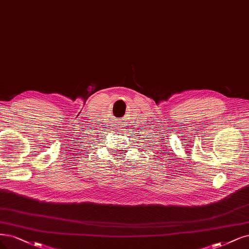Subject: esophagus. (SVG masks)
Wrapping results in <instances>:
<instances>
[{"instance_id":"34e87169","label":"esophagus","mask_w":249,"mask_h":249,"mask_svg":"<svg viewBox=\"0 0 249 249\" xmlns=\"http://www.w3.org/2000/svg\"><path fill=\"white\" fill-rule=\"evenodd\" d=\"M116 126L118 127V128H121V126H122V122H116Z\"/></svg>"}]
</instances>
